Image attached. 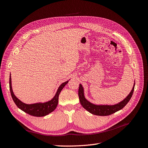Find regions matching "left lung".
I'll use <instances>...</instances> for the list:
<instances>
[{
	"instance_id": "8db88e82",
	"label": "left lung",
	"mask_w": 148,
	"mask_h": 148,
	"mask_svg": "<svg viewBox=\"0 0 148 148\" xmlns=\"http://www.w3.org/2000/svg\"><path fill=\"white\" fill-rule=\"evenodd\" d=\"M135 82L134 83L133 87L129 95L123 101L119 102L118 104L114 105H97L92 104V103L88 101L85 98L84 89L82 85L79 84L78 89V96L80 104H81L84 109H86L89 112H90L92 114L99 116H107L111 115L116 112L122 109L127 105V103L130 100L133 95L134 88H135Z\"/></svg>"
}]
</instances>
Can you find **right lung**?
<instances>
[{"instance_id":"obj_1","label":"right lung","mask_w":148,"mask_h":148,"mask_svg":"<svg viewBox=\"0 0 148 148\" xmlns=\"http://www.w3.org/2000/svg\"><path fill=\"white\" fill-rule=\"evenodd\" d=\"M11 75H10V79H9V84H10V91L11 93V96L12 99L15 103L16 106L20 109L23 110L25 112L27 113L29 115L34 117H44L51 113L54 110L58 104L59 102V96L60 92L62 90V89L64 88L65 85L69 83V80L63 83H62L60 86L58 88L57 91L56 93L55 96H53L52 99L46 102H38L34 104H28L21 102L20 99L15 96L14 93L12 90V79H11Z\"/></svg>"}]
</instances>
